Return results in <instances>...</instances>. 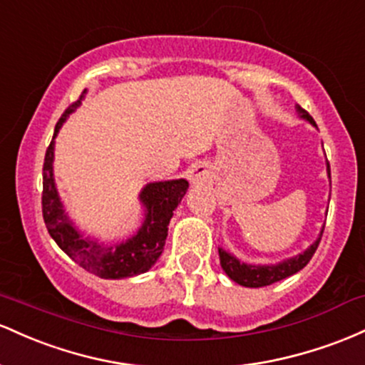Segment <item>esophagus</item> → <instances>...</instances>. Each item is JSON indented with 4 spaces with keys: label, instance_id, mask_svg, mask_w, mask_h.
I'll return each instance as SVG.
<instances>
[{
    "label": "esophagus",
    "instance_id": "esophagus-1",
    "mask_svg": "<svg viewBox=\"0 0 365 365\" xmlns=\"http://www.w3.org/2000/svg\"><path fill=\"white\" fill-rule=\"evenodd\" d=\"M187 178H190L191 184H195V186H205V184L210 181V170H208L207 165L200 163V165L191 167Z\"/></svg>",
    "mask_w": 365,
    "mask_h": 365
}]
</instances>
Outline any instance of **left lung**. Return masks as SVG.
<instances>
[{
	"instance_id": "1",
	"label": "left lung",
	"mask_w": 365,
	"mask_h": 365,
	"mask_svg": "<svg viewBox=\"0 0 365 365\" xmlns=\"http://www.w3.org/2000/svg\"><path fill=\"white\" fill-rule=\"evenodd\" d=\"M298 112L302 113V117L307 118L310 124L315 125V120L305 110L298 108ZM327 174L331 175V169H329V163H327ZM321 237H322V231L321 236L317 237V241L310 247L309 250H305L304 253L300 255L293 257V259H288L277 265H250V264H243L232 257L231 253L224 252L222 248H219V257H220V265H222L224 272L231 277L232 281L237 282L241 286H247V288H262V286H269L274 284V282L286 279V277L293 276L298 271L305 267L309 264L310 259L314 257L315 250H317L319 243H321Z\"/></svg>"
}]
</instances>
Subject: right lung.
<instances>
[{
    "label": "right lung",
    "instance_id": "1",
    "mask_svg": "<svg viewBox=\"0 0 365 365\" xmlns=\"http://www.w3.org/2000/svg\"><path fill=\"white\" fill-rule=\"evenodd\" d=\"M81 100H83V94L65 110L63 115L56 122L53 138L56 136L68 113H72L81 105ZM53 148H55V143L51 141L43 163L41 203H43L44 224L55 243L79 267L103 279H122V277L138 276V274L150 271L151 265L162 255L172 214L175 207L181 203L190 186L186 179L148 184L141 191V202L146 207V219L143 227L139 229L136 236H133L125 243L106 247L89 237H83L63 214L55 187V179H53Z\"/></svg>",
    "mask_w": 365,
    "mask_h": 365
}]
</instances>
